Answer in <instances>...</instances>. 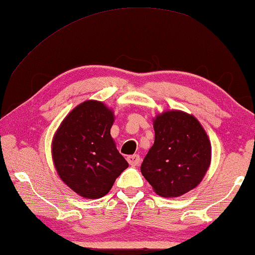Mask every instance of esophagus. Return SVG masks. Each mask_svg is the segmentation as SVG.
<instances>
[{
    "label": "esophagus",
    "instance_id": "esophagus-1",
    "mask_svg": "<svg viewBox=\"0 0 255 255\" xmlns=\"http://www.w3.org/2000/svg\"><path fill=\"white\" fill-rule=\"evenodd\" d=\"M128 163H130L131 166H138L139 163H140L141 159H140V156H139L138 154H133V155H128Z\"/></svg>",
    "mask_w": 255,
    "mask_h": 255
}]
</instances>
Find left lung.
Wrapping results in <instances>:
<instances>
[{
    "mask_svg": "<svg viewBox=\"0 0 255 255\" xmlns=\"http://www.w3.org/2000/svg\"><path fill=\"white\" fill-rule=\"evenodd\" d=\"M154 144L140 170L155 193L177 197L194 189L207 173L211 145L196 118L182 111H166L154 120Z\"/></svg>",
    "mask_w": 255,
    "mask_h": 255,
    "instance_id": "obj_1",
    "label": "left lung"
}]
</instances>
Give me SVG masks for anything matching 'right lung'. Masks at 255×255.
<instances>
[{
  "instance_id": "right-lung-1",
  "label": "right lung",
  "mask_w": 255,
  "mask_h": 255,
  "mask_svg": "<svg viewBox=\"0 0 255 255\" xmlns=\"http://www.w3.org/2000/svg\"><path fill=\"white\" fill-rule=\"evenodd\" d=\"M113 123V111L103 103L86 101L68 114L54 135L55 168L80 196L103 197L128 167L110 135Z\"/></svg>"
}]
</instances>
